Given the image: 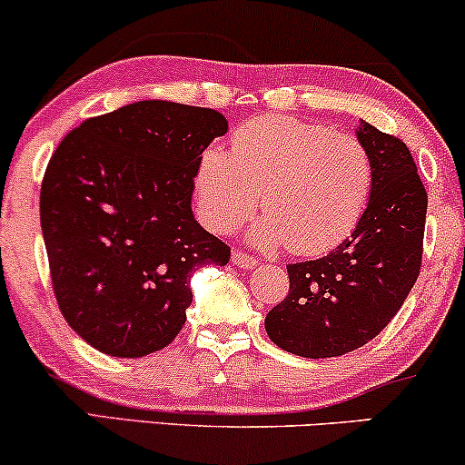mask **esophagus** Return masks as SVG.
Returning a JSON list of instances; mask_svg holds the SVG:
<instances>
[{
  "label": "esophagus",
  "instance_id": "1",
  "mask_svg": "<svg viewBox=\"0 0 465 465\" xmlns=\"http://www.w3.org/2000/svg\"><path fill=\"white\" fill-rule=\"evenodd\" d=\"M232 262L242 269H254L256 265H259V259H256V256L245 254V252H242V250H237V252H232Z\"/></svg>",
  "mask_w": 465,
  "mask_h": 465
}]
</instances>
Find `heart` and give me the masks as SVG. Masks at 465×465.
Wrapping results in <instances>:
<instances>
[{"instance_id": "b5f03b06", "label": "heart", "mask_w": 465, "mask_h": 465, "mask_svg": "<svg viewBox=\"0 0 465 465\" xmlns=\"http://www.w3.org/2000/svg\"><path fill=\"white\" fill-rule=\"evenodd\" d=\"M372 189V159L358 137L291 116H259L232 135V153L209 148L196 170L203 217L232 232L256 204L265 220L252 239L319 256L358 226Z\"/></svg>"}]
</instances>
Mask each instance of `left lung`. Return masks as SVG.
<instances>
[{
  "mask_svg": "<svg viewBox=\"0 0 465 465\" xmlns=\"http://www.w3.org/2000/svg\"><path fill=\"white\" fill-rule=\"evenodd\" d=\"M372 159L369 204L328 256L286 265L289 295L265 317L269 338L302 358H336L391 323L422 262L427 192L399 137L369 123L355 131Z\"/></svg>",
  "mask_w": 465,
  "mask_h": 465,
  "instance_id": "left-lung-1",
  "label": "left lung"
}]
</instances>
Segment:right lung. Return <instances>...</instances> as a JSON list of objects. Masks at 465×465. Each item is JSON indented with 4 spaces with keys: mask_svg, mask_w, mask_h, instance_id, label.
Listing matches in <instances>:
<instances>
[{
    "mask_svg": "<svg viewBox=\"0 0 465 465\" xmlns=\"http://www.w3.org/2000/svg\"><path fill=\"white\" fill-rule=\"evenodd\" d=\"M226 131L215 110L137 101L84 120L55 148L40 226L57 306L88 345L114 358L170 345L192 273L231 261L192 213L200 157Z\"/></svg>",
    "mask_w": 465,
    "mask_h": 465,
    "instance_id": "obj_1",
    "label": "right lung"
}]
</instances>
